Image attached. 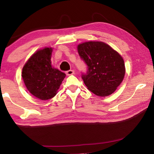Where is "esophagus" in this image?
<instances>
[{
  "label": "esophagus",
  "mask_w": 154,
  "mask_h": 154,
  "mask_svg": "<svg viewBox=\"0 0 154 154\" xmlns=\"http://www.w3.org/2000/svg\"><path fill=\"white\" fill-rule=\"evenodd\" d=\"M75 73V71L73 70H69V71H67L66 72V74L67 75H73Z\"/></svg>",
  "instance_id": "34e87169"
}]
</instances>
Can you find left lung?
I'll list each match as a JSON object with an SVG mask.
<instances>
[{"label": "left lung", "mask_w": 154, "mask_h": 154, "mask_svg": "<svg viewBox=\"0 0 154 154\" xmlns=\"http://www.w3.org/2000/svg\"><path fill=\"white\" fill-rule=\"evenodd\" d=\"M79 55L88 66L82 79L88 89L98 96H107L124 79L126 69L118 51L101 41H88L77 46Z\"/></svg>", "instance_id": "left-lung-1"}]
</instances>
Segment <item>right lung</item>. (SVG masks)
<instances>
[{"mask_svg": "<svg viewBox=\"0 0 154 154\" xmlns=\"http://www.w3.org/2000/svg\"><path fill=\"white\" fill-rule=\"evenodd\" d=\"M52 51L51 48L36 51L22 69V77L26 87L30 94L42 100L54 97L66 77L64 72L52 67Z\"/></svg>", "mask_w": 154, "mask_h": 154, "instance_id": "right-lung-1", "label": "right lung"}]
</instances>
